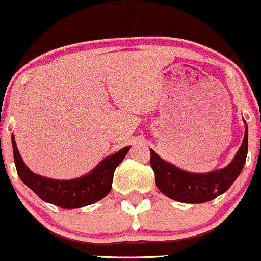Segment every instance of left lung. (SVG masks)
<instances>
[{
  "label": "left lung",
  "mask_w": 261,
  "mask_h": 261,
  "mask_svg": "<svg viewBox=\"0 0 261 261\" xmlns=\"http://www.w3.org/2000/svg\"><path fill=\"white\" fill-rule=\"evenodd\" d=\"M245 134L241 147L233 160L226 167L204 174L188 172L162 160L153 149L151 151V167L156 185L162 194L176 202L199 204L210 202L223 194L241 174L247 156V124L244 120Z\"/></svg>",
  "instance_id": "left-lung-1"
}]
</instances>
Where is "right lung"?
Returning <instances> with one entry per match:
<instances>
[{"mask_svg": "<svg viewBox=\"0 0 261 261\" xmlns=\"http://www.w3.org/2000/svg\"><path fill=\"white\" fill-rule=\"evenodd\" d=\"M11 142L15 166L21 181L44 202L64 210L86 207L107 197L112 190L115 169L130 148V146H127L119 149L117 153L105 157L84 176L71 180H56L34 174L22 161L14 134L11 136Z\"/></svg>", "mask_w": 261, "mask_h": 261, "instance_id": "1", "label": "right lung"}]
</instances>
